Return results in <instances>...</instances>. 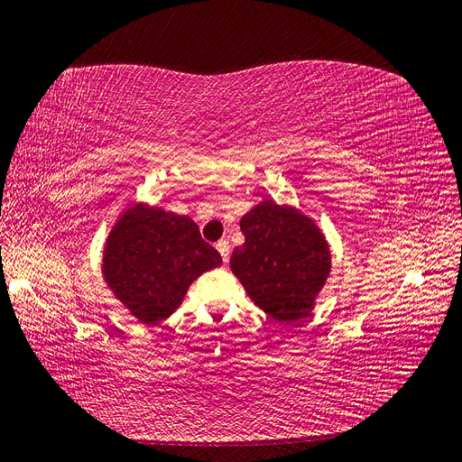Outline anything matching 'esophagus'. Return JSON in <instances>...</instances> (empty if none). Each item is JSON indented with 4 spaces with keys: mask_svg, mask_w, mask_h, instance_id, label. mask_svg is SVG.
<instances>
[{
    "mask_svg": "<svg viewBox=\"0 0 462 462\" xmlns=\"http://www.w3.org/2000/svg\"><path fill=\"white\" fill-rule=\"evenodd\" d=\"M217 251L220 253V257H222V261L225 263H228V254H230V244L226 242V240H220V242H217Z\"/></svg>",
    "mask_w": 462,
    "mask_h": 462,
    "instance_id": "34e87169",
    "label": "esophagus"
}]
</instances>
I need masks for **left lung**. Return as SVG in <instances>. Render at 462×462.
<instances>
[{
	"label": "left lung",
	"mask_w": 462,
	"mask_h": 462,
	"mask_svg": "<svg viewBox=\"0 0 462 462\" xmlns=\"http://www.w3.org/2000/svg\"><path fill=\"white\" fill-rule=\"evenodd\" d=\"M230 268L249 299L287 323L310 316L331 274V249L316 220L293 205L263 199L247 211Z\"/></svg>",
	"instance_id": "obj_1"
}]
</instances>
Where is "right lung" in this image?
Segmentation results:
<instances>
[{
	"label": "right lung",
	"instance_id": "1",
	"mask_svg": "<svg viewBox=\"0 0 462 462\" xmlns=\"http://www.w3.org/2000/svg\"><path fill=\"white\" fill-rule=\"evenodd\" d=\"M222 264L190 217L131 203L108 232L100 272L112 295L144 326L173 314L203 272Z\"/></svg>",
	"mask_w": 462,
	"mask_h": 462
}]
</instances>
